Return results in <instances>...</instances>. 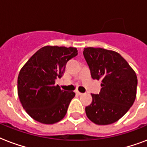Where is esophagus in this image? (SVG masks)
<instances>
[{
    "instance_id": "1",
    "label": "esophagus",
    "mask_w": 147,
    "mask_h": 147,
    "mask_svg": "<svg viewBox=\"0 0 147 147\" xmlns=\"http://www.w3.org/2000/svg\"><path fill=\"white\" fill-rule=\"evenodd\" d=\"M76 94H78V95H82V92H78V91H76Z\"/></svg>"
}]
</instances>
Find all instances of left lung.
<instances>
[{
  "mask_svg": "<svg viewBox=\"0 0 147 147\" xmlns=\"http://www.w3.org/2000/svg\"><path fill=\"white\" fill-rule=\"evenodd\" d=\"M83 55L92 78L100 79L99 94H91L92 101L85 107L88 118L98 125L116 122L128 111L137 96V77L134 70L118 53L87 47Z\"/></svg>",
  "mask_w": 147,
  "mask_h": 147,
  "instance_id": "1",
  "label": "left lung"
}]
</instances>
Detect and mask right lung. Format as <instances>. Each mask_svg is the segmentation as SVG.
<instances>
[{
  "label": "right lung",
  "instance_id": "right-lung-1",
  "mask_svg": "<svg viewBox=\"0 0 147 147\" xmlns=\"http://www.w3.org/2000/svg\"><path fill=\"white\" fill-rule=\"evenodd\" d=\"M78 55L75 47L46 46L22 67L17 78V93L22 106L35 121L53 124L63 119L76 93L55 85L65 65Z\"/></svg>",
  "mask_w": 147,
  "mask_h": 147
}]
</instances>
